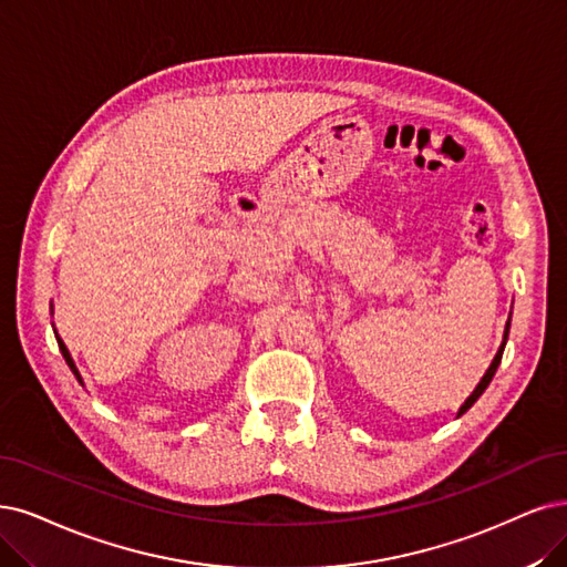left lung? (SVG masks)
I'll return each mask as SVG.
<instances>
[{
    "label": "left lung",
    "instance_id": "left-lung-1",
    "mask_svg": "<svg viewBox=\"0 0 567 567\" xmlns=\"http://www.w3.org/2000/svg\"><path fill=\"white\" fill-rule=\"evenodd\" d=\"M507 337H509V322H507V327H505V339H502V346H499V350H497V354H495V358H493V362H491V367H488V371L484 373V379H481L478 381V385L474 388V392L467 396V400H465V404L463 406H460V411H457V415H463L476 400H478V396L481 394H484V390L491 385V381H493V375H495V371H497V367H499V360H502V352H505V346H507Z\"/></svg>",
    "mask_w": 567,
    "mask_h": 567
}]
</instances>
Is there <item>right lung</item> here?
<instances>
[{"mask_svg":"<svg viewBox=\"0 0 567 567\" xmlns=\"http://www.w3.org/2000/svg\"><path fill=\"white\" fill-rule=\"evenodd\" d=\"M55 339H58V348H60V352H62V358H65L68 367H70V369H72V373L76 375V381L83 385V381H81V373H79V369H76V364H74V360H72V354H70V350H68V346L62 343V339L58 337V333H55Z\"/></svg>","mask_w":567,"mask_h":567,"instance_id":"right-lung-1","label":"right lung"}]
</instances>
